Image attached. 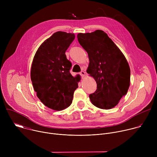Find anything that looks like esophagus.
Instances as JSON below:
<instances>
[{
  "label": "esophagus",
  "mask_w": 157,
  "mask_h": 157,
  "mask_svg": "<svg viewBox=\"0 0 157 157\" xmlns=\"http://www.w3.org/2000/svg\"><path fill=\"white\" fill-rule=\"evenodd\" d=\"M79 74H80V75L81 76L82 78H84L85 76V75H86V73H85L84 71H81Z\"/></svg>",
  "instance_id": "obj_1"
}]
</instances>
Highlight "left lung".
<instances>
[{"mask_svg": "<svg viewBox=\"0 0 157 157\" xmlns=\"http://www.w3.org/2000/svg\"><path fill=\"white\" fill-rule=\"evenodd\" d=\"M77 37L88 54L86 72L97 83L96 91L89 95L92 104L102 109L114 107L130 86V70L125 56L102 30L79 33Z\"/></svg>", "mask_w": 157, "mask_h": 157, "instance_id": "1", "label": "left lung"}]
</instances>
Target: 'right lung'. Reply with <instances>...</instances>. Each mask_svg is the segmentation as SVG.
Segmentation results:
<instances>
[{"label":"right lung","instance_id":"add662e5","mask_svg":"<svg viewBox=\"0 0 157 157\" xmlns=\"http://www.w3.org/2000/svg\"><path fill=\"white\" fill-rule=\"evenodd\" d=\"M74 33L57 32L37 50L31 68V80L36 96L47 107L61 110L69 107L78 88L79 75L73 77L71 63L65 55Z\"/></svg>","mask_w":157,"mask_h":157}]
</instances>
